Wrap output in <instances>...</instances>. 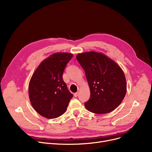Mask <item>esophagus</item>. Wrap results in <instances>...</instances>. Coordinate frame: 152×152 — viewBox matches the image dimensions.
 Instances as JSON below:
<instances>
[{
    "label": "esophagus",
    "mask_w": 152,
    "mask_h": 152,
    "mask_svg": "<svg viewBox=\"0 0 152 152\" xmlns=\"http://www.w3.org/2000/svg\"><path fill=\"white\" fill-rule=\"evenodd\" d=\"M78 95H79V92H76V93H75V94H74L75 97H76L78 96Z\"/></svg>",
    "instance_id": "1"
}]
</instances>
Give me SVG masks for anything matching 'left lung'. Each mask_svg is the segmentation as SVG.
<instances>
[{"mask_svg": "<svg viewBox=\"0 0 152 152\" xmlns=\"http://www.w3.org/2000/svg\"><path fill=\"white\" fill-rule=\"evenodd\" d=\"M76 59L85 71L91 92L89 100L84 103L86 109L97 114L113 111L121 104L127 91L121 68L101 52L80 53Z\"/></svg>", "mask_w": 152, "mask_h": 152, "instance_id": "left-lung-1", "label": "left lung"}]
</instances>
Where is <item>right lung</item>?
Wrapping results in <instances>:
<instances>
[{
    "instance_id": "obj_1",
    "label": "right lung",
    "mask_w": 152,
    "mask_h": 152,
    "mask_svg": "<svg viewBox=\"0 0 152 152\" xmlns=\"http://www.w3.org/2000/svg\"><path fill=\"white\" fill-rule=\"evenodd\" d=\"M73 54L57 52L37 66L29 83L31 103L37 112L47 119L57 118L65 112L73 97L63 80V73Z\"/></svg>"
}]
</instances>
